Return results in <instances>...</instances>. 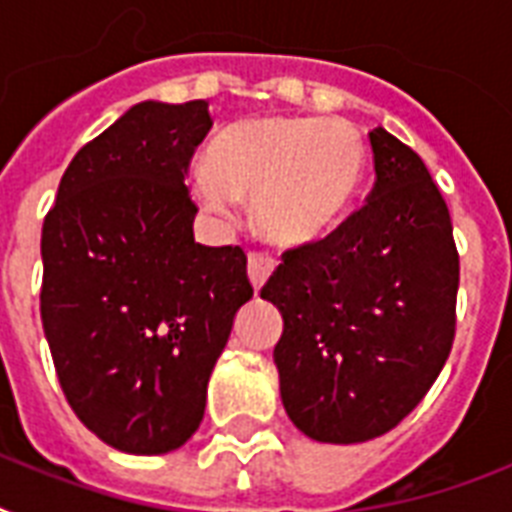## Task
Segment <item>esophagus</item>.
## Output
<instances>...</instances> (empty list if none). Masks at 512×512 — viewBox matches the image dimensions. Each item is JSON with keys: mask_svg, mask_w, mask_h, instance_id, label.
Segmentation results:
<instances>
[{"mask_svg": "<svg viewBox=\"0 0 512 512\" xmlns=\"http://www.w3.org/2000/svg\"><path fill=\"white\" fill-rule=\"evenodd\" d=\"M276 263H273L271 257L260 255V252H252L249 255V263H247V271H249V281H252V287L260 289L268 281V276L273 273Z\"/></svg>", "mask_w": 512, "mask_h": 512, "instance_id": "obj_1", "label": "esophagus"}]
</instances>
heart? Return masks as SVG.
I'll list each match as a JSON object with an SVG mask.
<instances>
[{"instance_id":"obj_1","label":"heart","mask_w":512,"mask_h":512,"mask_svg":"<svg viewBox=\"0 0 512 512\" xmlns=\"http://www.w3.org/2000/svg\"><path fill=\"white\" fill-rule=\"evenodd\" d=\"M364 170V140L345 119L255 116L209 143L207 164L191 172L188 191L217 217H233L236 199H252L257 231L295 249L340 223Z\"/></svg>"}]
</instances>
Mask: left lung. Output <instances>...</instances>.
<instances>
[{
  "instance_id": "8db88e82",
  "label": "left lung",
  "mask_w": 512,
  "mask_h": 512,
  "mask_svg": "<svg viewBox=\"0 0 512 512\" xmlns=\"http://www.w3.org/2000/svg\"><path fill=\"white\" fill-rule=\"evenodd\" d=\"M374 188L327 239L289 249L260 297L289 420L321 444H361L420 404L454 340L460 257L428 167L377 127Z\"/></svg>"
}]
</instances>
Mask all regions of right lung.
I'll return each instance as SVG.
<instances>
[{
	"mask_svg": "<svg viewBox=\"0 0 512 512\" xmlns=\"http://www.w3.org/2000/svg\"><path fill=\"white\" fill-rule=\"evenodd\" d=\"M207 100H143L71 159L42 228V327L60 388L127 454L175 452L249 303L247 255L193 239L185 188Z\"/></svg>",
	"mask_w": 512,
	"mask_h": 512,
	"instance_id": "1",
	"label": "right lung"
}]
</instances>
